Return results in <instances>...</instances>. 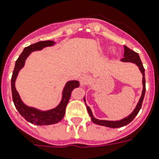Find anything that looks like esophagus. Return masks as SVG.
Instances as JSON below:
<instances>
[{
	"mask_svg": "<svg viewBox=\"0 0 159 159\" xmlns=\"http://www.w3.org/2000/svg\"><path fill=\"white\" fill-rule=\"evenodd\" d=\"M90 80H91V78H90L89 75H83L82 76L80 79V82L81 86H85L87 84H89Z\"/></svg>",
	"mask_w": 159,
	"mask_h": 159,
	"instance_id": "1",
	"label": "esophagus"
}]
</instances>
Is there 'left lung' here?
Listing matches in <instances>:
<instances>
[{
  "instance_id": "left-lung-1",
  "label": "left lung",
  "mask_w": 159,
  "mask_h": 159,
  "mask_svg": "<svg viewBox=\"0 0 159 159\" xmlns=\"http://www.w3.org/2000/svg\"><path fill=\"white\" fill-rule=\"evenodd\" d=\"M122 61L123 62H131L135 64L136 65L139 67V68L141 71L142 74H143V92H142V95L140 97V99L138 102L137 106L134 108V110L133 111L130 116H128L127 117L124 118V119H121V120H119V121H107V120H99V119H95V117L92 115V112L90 109L89 107H87V109H88V114H89L90 117L92 119V121L94 123L98 125H100V126H105V127H111V128H118V127H124L126 125H127L128 123H130V122L134 119L136 116L138 115L139 111H140L142 107V104H143V101L144 99V95H145L146 92V80H145V69L143 67V64H142V61L139 58V56L135 52L132 51L131 49H130L129 48H127V46L124 45V57L122 59ZM84 101H85V98H84Z\"/></svg>"
}]
</instances>
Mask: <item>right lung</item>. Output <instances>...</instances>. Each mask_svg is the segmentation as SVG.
I'll use <instances>...</instances> for the list:
<instances>
[{
    "mask_svg": "<svg viewBox=\"0 0 159 159\" xmlns=\"http://www.w3.org/2000/svg\"><path fill=\"white\" fill-rule=\"evenodd\" d=\"M54 44L55 42L52 40H45V41L37 42V43H33V44H31V45L25 48L24 51L22 52L21 54L20 55V57L16 60L13 72H12V79H11V88H12V100H13L14 105L25 120H27L28 122L32 123V124L39 125V126L51 125L60 122L65 115L66 107H67V102H68L70 97H71V92L75 88H79V86H80L79 81H68L66 84L64 91H63L62 99H61L60 104L54 109L46 111H41L37 110L36 108L29 107L26 106L21 101L19 94L16 90V88H15V81H16L19 71L25 65V60L32 52L36 51V50H41L43 48L52 46Z\"/></svg>",
    "mask_w": 159,
    "mask_h": 159,
    "instance_id": "right-lung-1",
    "label": "right lung"
}]
</instances>
